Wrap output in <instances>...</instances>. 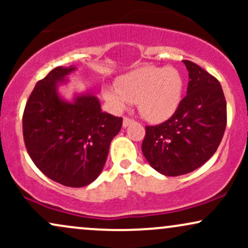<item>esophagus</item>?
I'll use <instances>...</instances> for the list:
<instances>
[{
  "label": "esophagus",
  "mask_w": 248,
  "mask_h": 248,
  "mask_svg": "<svg viewBox=\"0 0 248 248\" xmlns=\"http://www.w3.org/2000/svg\"><path fill=\"white\" fill-rule=\"evenodd\" d=\"M134 121L133 119H130V118H128V116H124V122H122V124H124V127H127V126H129L130 124H134Z\"/></svg>",
  "instance_id": "34e87169"
}]
</instances>
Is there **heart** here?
<instances>
[{
    "label": "heart",
    "mask_w": 248,
    "mask_h": 248,
    "mask_svg": "<svg viewBox=\"0 0 248 248\" xmlns=\"http://www.w3.org/2000/svg\"><path fill=\"white\" fill-rule=\"evenodd\" d=\"M183 87V77L175 67L143 66L121 76L116 87L105 86L102 95L115 109H124L128 102L139 104L143 118L161 122L176 112Z\"/></svg>",
    "instance_id": "heart-1"
}]
</instances>
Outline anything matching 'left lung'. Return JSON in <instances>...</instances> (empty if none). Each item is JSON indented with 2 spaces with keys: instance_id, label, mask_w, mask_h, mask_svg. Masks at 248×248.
<instances>
[{
  "instance_id": "8db88e82",
  "label": "left lung",
  "mask_w": 248,
  "mask_h": 248,
  "mask_svg": "<svg viewBox=\"0 0 248 248\" xmlns=\"http://www.w3.org/2000/svg\"><path fill=\"white\" fill-rule=\"evenodd\" d=\"M189 71L186 95L171 118L146 127L142 153L156 171L181 176L203 166L216 153L227 122L220 82L195 62Z\"/></svg>"
}]
</instances>
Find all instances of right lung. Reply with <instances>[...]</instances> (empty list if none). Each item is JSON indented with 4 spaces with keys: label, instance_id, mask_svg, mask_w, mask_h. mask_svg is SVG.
Returning a JSON list of instances; mask_svg holds the SVG:
<instances>
[{
    "label": "right lung",
    "instance_id": "obj_1",
    "mask_svg": "<svg viewBox=\"0 0 248 248\" xmlns=\"http://www.w3.org/2000/svg\"><path fill=\"white\" fill-rule=\"evenodd\" d=\"M73 70L58 66L37 82L24 108L23 138L31 160L46 177L81 187L100 175L122 118L101 112L94 95L62 100L57 86Z\"/></svg>",
    "mask_w": 248,
    "mask_h": 248
}]
</instances>
